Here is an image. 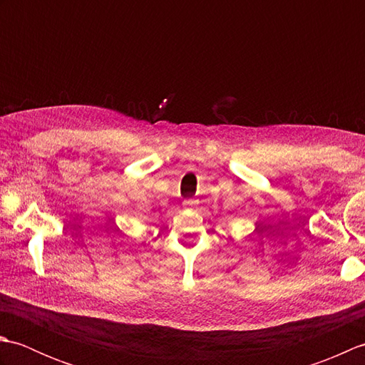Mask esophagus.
<instances>
[{"label":"esophagus","mask_w":365,"mask_h":365,"mask_svg":"<svg viewBox=\"0 0 365 365\" xmlns=\"http://www.w3.org/2000/svg\"><path fill=\"white\" fill-rule=\"evenodd\" d=\"M196 205V200L195 199H185L183 200V207L185 208H191V207H195Z\"/></svg>","instance_id":"obj_1"}]
</instances>
